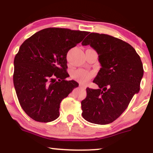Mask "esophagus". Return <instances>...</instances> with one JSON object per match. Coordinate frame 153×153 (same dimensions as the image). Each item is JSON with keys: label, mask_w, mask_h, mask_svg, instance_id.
<instances>
[{"label": "esophagus", "mask_w": 153, "mask_h": 153, "mask_svg": "<svg viewBox=\"0 0 153 153\" xmlns=\"http://www.w3.org/2000/svg\"><path fill=\"white\" fill-rule=\"evenodd\" d=\"M79 87H80V88L82 89V90H85V85L80 84V85H79Z\"/></svg>", "instance_id": "1"}]
</instances>
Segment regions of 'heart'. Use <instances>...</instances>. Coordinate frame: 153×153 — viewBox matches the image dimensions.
I'll use <instances>...</instances> for the list:
<instances>
[{"mask_svg":"<svg viewBox=\"0 0 153 153\" xmlns=\"http://www.w3.org/2000/svg\"><path fill=\"white\" fill-rule=\"evenodd\" d=\"M93 76L92 72L85 70H77L72 73V77L81 83H85Z\"/></svg>","mask_w":153,"mask_h":153,"instance_id":"obj_1","label":"heart"}]
</instances>
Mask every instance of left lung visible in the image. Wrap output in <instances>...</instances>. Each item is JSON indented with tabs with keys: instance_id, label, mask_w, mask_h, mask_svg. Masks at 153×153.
Instances as JSON below:
<instances>
[{
	"instance_id": "1",
	"label": "left lung",
	"mask_w": 153,
	"mask_h": 153,
	"mask_svg": "<svg viewBox=\"0 0 153 153\" xmlns=\"http://www.w3.org/2000/svg\"><path fill=\"white\" fill-rule=\"evenodd\" d=\"M98 54L101 68L94 79L99 88H86L81 102L82 116L94 124L116 120L140 90L143 68L140 56L129 44L105 34L91 33L82 42Z\"/></svg>"
}]
</instances>
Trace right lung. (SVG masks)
Instances as JSON below:
<instances>
[{
  "label": "right lung",
  "mask_w": 153,
  "mask_h": 153,
  "mask_svg": "<svg viewBox=\"0 0 153 153\" xmlns=\"http://www.w3.org/2000/svg\"><path fill=\"white\" fill-rule=\"evenodd\" d=\"M88 33L48 28L21 45L14 60L13 82L21 106L33 120L48 123L59 117L60 102L79 86L66 79L67 53Z\"/></svg>",
  "instance_id": "right-lung-1"
}]
</instances>
